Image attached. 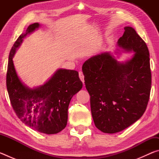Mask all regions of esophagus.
<instances>
[{
    "mask_svg": "<svg viewBox=\"0 0 159 159\" xmlns=\"http://www.w3.org/2000/svg\"><path fill=\"white\" fill-rule=\"evenodd\" d=\"M79 78H80V80H81V81L83 82V83H84V82H85V80H84V76H83V72H82V71H79Z\"/></svg>",
    "mask_w": 159,
    "mask_h": 159,
    "instance_id": "esophagus-1",
    "label": "esophagus"
}]
</instances>
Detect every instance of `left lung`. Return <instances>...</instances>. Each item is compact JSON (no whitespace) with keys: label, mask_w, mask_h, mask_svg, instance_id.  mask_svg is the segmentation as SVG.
I'll list each match as a JSON object with an SVG mask.
<instances>
[{"label":"left lung","mask_w":159,"mask_h":159,"mask_svg":"<svg viewBox=\"0 0 159 159\" xmlns=\"http://www.w3.org/2000/svg\"><path fill=\"white\" fill-rule=\"evenodd\" d=\"M124 29L117 46L123 52H133L131 59L120 62L111 53L104 52L88 59L82 66L94 123L105 133H118L136 122L149 99V50L133 28Z\"/></svg>","instance_id":"8db88e82"}]
</instances>
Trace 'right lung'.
<instances>
[{
  "mask_svg": "<svg viewBox=\"0 0 159 159\" xmlns=\"http://www.w3.org/2000/svg\"><path fill=\"white\" fill-rule=\"evenodd\" d=\"M39 26V23L29 25L13 45L8 58L7 90L13 109L25 125L40 133L56 134L66 127L70 101L81 90L83 83L79 72L65 69H59L43 85L34 88L21 82L12 58L23 39Z\"/></svg>",
  "mask_w": 159,
  "mask_h": 159,
  "instance_id": "1",
  "label": "right lung"
}]
</instances>
